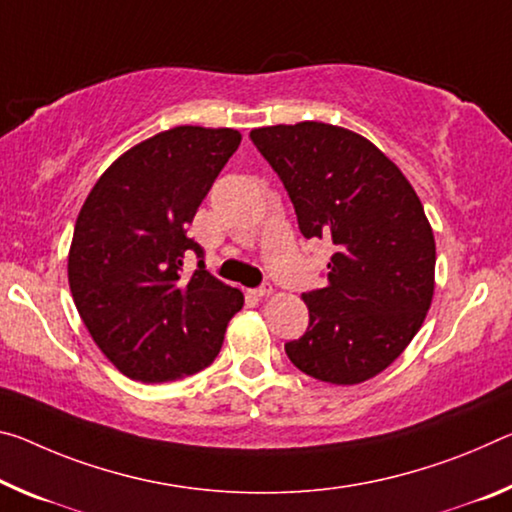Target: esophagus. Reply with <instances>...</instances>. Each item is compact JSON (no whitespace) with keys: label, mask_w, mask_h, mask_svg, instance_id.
Returning a JSON list of instances; mask_svg holds the SVG:
<instances>
[{"label":"esophagus","mask_w":512,"mask_h":512,"mask_svg":"<svg viewBox=\"0 0 512 512\" xmlns=\"http://www.w3.org/2000/svg\"><path fill=\"white\" fill-rule=\"evenodd\" d=\"M253 294H255V296H259V298L271 296V294H273V285H271V282H264V285H262V287H257V289L253 291Z\"/></svg>","instance_id":"34e87169"}]
</instances>
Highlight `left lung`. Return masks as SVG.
Returning a JSON list of instances; mask_svg holds the SVG:
<instances>
[{
    "mask_svg": "<svg viewBox=\"0 0 512 512\" xmlns=\"http://www.w3.org/2000/svg\"><path fill=\"white\" fill-rule=\"evenodd\" d=\"M294 202L305 239L335 246L328 285L303 294L305 335L285 344L316 380L358 385L387 369L417 335L435 289V239L421 200L376 145L314 123L250 132Z\"/></svg>",
    "mask_w": 512,
    "mask_h": 512,
    "instance_id": "obj_1",
    "label": "left lung"
}]
</instances>
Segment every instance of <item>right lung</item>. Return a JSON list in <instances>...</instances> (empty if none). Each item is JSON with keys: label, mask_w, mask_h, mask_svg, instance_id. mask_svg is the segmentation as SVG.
Listing matches in <instances>:
<instances>
[{"label": "right lung", "mask_w": 512, "mask_h": 512, "mask_svg": "<svg viewBox=\"0 0 512 512\" xmlns=\"http://www.w3.org/2000/svg\"><path fill=\"white\" fill-rule=\"evenodd\" d=\"M237 129L182 125L134 145L95 182L68 255V282L93 342L120 373L168 383L202 371L243 307L186 237L227 159ZM199 257L193 274L185 259Z\"/></svg>", "instance_id": "add662e5"}]
</instances>
